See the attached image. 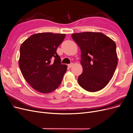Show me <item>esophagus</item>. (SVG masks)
Returning a JSON list of instances; mask_svg holds the SVG:
<instances>
[{"instance_id":"1","label":"esophagus","mask_w":133,"mask_h":133,"mask_svg":"<svg viewBox=\"0 0 133 133\" xmlns=\"http://www.w3.org/2000/svg\"><path fill=\"white\" fill-rule=\"evenodd\" d=\"M73 63H70V64H68V67L71 68V67L73 66Z\"/></svg>"}]
</instances>
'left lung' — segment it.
<instances>
[{
  "instance_id": "8db88e82",
  "label": "left lung",
  "mask_w": 133,
  "mask_h": 133,
  "mask_svg": "<svg viewBox=\"0 0 133 133\" xmlns=\"http://www.w3.org/2000/svg\"><path fill=\"white\" fill-rule=\"evenodd\" d=\"M72 37L81 50L83 71L78 77L79 85L89 92L103 89L112 78L117 65L116 43L101 32L76 33Z\"/></svg>"
}]
</instances>
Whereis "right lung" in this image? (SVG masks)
Listing matches in <instances>:
<instances>
[{
	"label": "right lung",
	"mask_w": 133,
	"mask_h": 133,
	"mask_svg": "<svg viewBox=\"0 0 133 133\" xmlns=\"http://www.w3.org/2000/svg\"><path fill=\"white\" fill-rule=\"evenodd\" d=\"M64 34H33L20 47L19 66L27 83L37 91L48 94L60 86L67 66L56 53Z\"/></svg>",
	"instance_id": "obj_1"
}]
</instances>
